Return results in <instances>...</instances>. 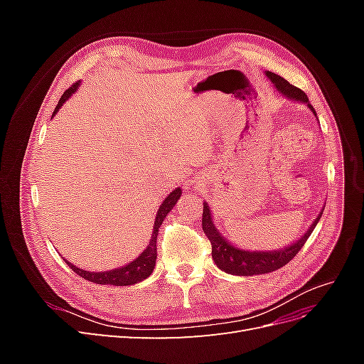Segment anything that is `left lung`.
<instances>
[{
    "label": "left lung",
    "instance_id": "1",
    "mask_svg": "<svg viewBox=\"0 0 364 364\" xmlns=\"http://www.w3.org/2000/svg\"><path fill=\"white\" fill-rule=\"evenodd\" d=\"M266 75L277 86V90L282 92L284 95H287L289 98H293V100H299L302 103H308V97L306 94L290 85L287 80L282 79L281 75L267 71ZM313 114L316 115V111L313 106L308 103ZM322 217V213L317 215L314 220V223L311 228L306 230L305 235L297 240L294 245L284 247L281 250H274V252H247V250H241L234 247L232 245H229L228 241L217 232L215 226L213 225V218H211V211H209L208 203H203V215H202V228L206 237L209 238V243H211L213 249V259L218 266V269H222L223 272L232 273V274H240V277H252V274H261V273H269L274 272L281 267H284L285 264L290 262L302 246L306 243L308 237L311 235L313 229L316 228L318 218Z\"/></svg>",
    "mask_w": 364,
    "mask_h": 364
}]
</instances>
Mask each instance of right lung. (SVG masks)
<instances>
[{
    "instance_id": "add662e5",
    "label": "right lung",
    "mask_w": 364,
    "mask_h": 364,
    "mask_svg": "<svg viewBox=\"0 0 364 364\" xmlns=\"http://www.w3.org/2000/svg\"><path fill=\"white\" fill-rule=\"evenodd\" d=\"M79 83L80 82H75L73 83L67 91H65L60 97V100L56 106V109H54L53 115L56 114L60 106L68 100L70 95L74 94L77 91V87H79ZM182 191L181 188H176L174 191L170 193V196L167 197V199L164 200V203L159 206V211L156 214V220H155V226H153V234H151V240H150V245L147 246V249L141 253V255L135 259L129 262L127 266L121 267V269H115V270H109V272H100V273H95V272H86V270H82L79 267L73 266V264L67 262L68 266L79 274V277L91 281V282H95V284H111V285H132V284H136L142 279H146L149 274L153 272V269H155V262H156V238H158V230H159V226L162 225L165 215H167L173 206L176 205V202L179 200Z\"/></svg>"
}]
</instances>
